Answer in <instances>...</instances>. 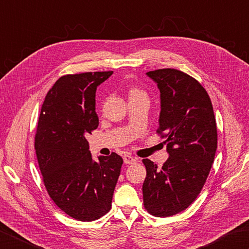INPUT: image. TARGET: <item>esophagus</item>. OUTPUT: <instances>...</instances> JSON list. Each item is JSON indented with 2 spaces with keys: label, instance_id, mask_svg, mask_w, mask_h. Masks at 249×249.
<instances>
[{
  "label": "esophagus",
  "instance_id": "1",
  "mask_svg": "<svg viewBox=\"0 0 249 249\" xmlns=\"http://www.w3.org/2000/svg\"><path fill=\"white\" fill-rule=\"evenodd\" d=\"M123 160H124L125 164H134V163L137 162V159L131 157V155H129V154H125L123 157Z\"/></svg>",
  "mask_w": 249,
  "mask_h": 249
}]
</instances>
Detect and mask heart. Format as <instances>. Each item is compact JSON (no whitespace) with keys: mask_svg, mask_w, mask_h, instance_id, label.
<instances>
[{"mask_svg":"<svg viewBox=\"0 0 249 249\" xmlns=\"http://www.w3.org/2000/svg\"><path fill=\"white\" fill-rule=\"evenodd\" d=\"M141 96H145L144 91L137 89V87H131V89H129L130 98H137V97H141Z\"/></svg>","mask_w":249,"mask_h":249,"instance_id":"b5f03b06","label":"heart"}]
</instances>
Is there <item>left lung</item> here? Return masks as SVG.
<instances>
[{
  "label": "left lung",
  "instance_id": "8db88e82",
  "mask_svg": "<svg viewBox=\"0 0 249 249\" xmlns=\"http://www.w3.org/2000/svg\"><path fill=\"white\" fill-rule=\"evenodd\" d=\"M147 75L160 89L157 131L166 138L169 158L160 168L142 160L143 205L151 215L169 217L191 205L206 182L217 150L216 119L207 91L187 73L159 69Z\"/></svg>",
  "mask_w": 249,
  "mask_h": 249
}]
</instances>
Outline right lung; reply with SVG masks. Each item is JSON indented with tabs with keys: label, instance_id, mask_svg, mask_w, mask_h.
I'll use <instances>...</instances> for the list:
<instances>
[{
	"label": "right lung",
	"instance_id": "right-lung-1",
	"mask_svg": "<svg viewBox=\"0 0 249 249\" xmlns=\"http://www.w3.org/2000/svg\"><path fill=\"white\" fill-rule=\"evenodd\" d=\"M113 71L61 76L43 102L36 147L43 181L56 205L80 221L110 211L123 164L119 154L94 160L85 136L98 127L96 89Z\"/></svg>",
	"mask_w": 249,
	"mask_h": 249
}]
</instances>
